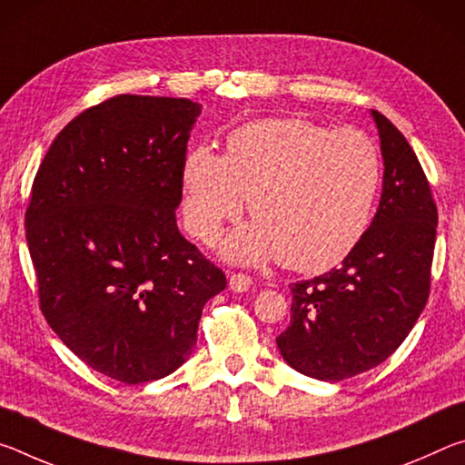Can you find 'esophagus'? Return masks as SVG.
<instances>
[{
  "label": "esophagus",
  "mask_w": 465,
  "mask_h": 465,
  "mask_svg": "<svg viewBox=\"0 0 465 465\" xmlns=\"http://www.w3.org/2000/svg\"><path fill=\"white\" fill-rule=\"evenodd\" d=\"M252 287V277L250 274H243V272H232L230 277V289L235 291V293H243V291H248Z\"/></svg>",
  "instance_id": "obj_1"
}]
</instances>
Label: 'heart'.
<instances>
[{"label":"heart","mask_w":465,"mask_h":465,"mask_svg":"<svg viewBox=\"0 0 465 465\" xmlns=\"http://www.w3.org/2000/svg\"><path fill=\"white\" fill-rule=\"evenodd\" d=\"M381 152L359 129L330 131L305 119H264L235 129L217 155L196 147L183 168V215L196 240H217L248 196L254 223L225 242L232 261L279 256L299 272L342 262L371 222Z\"/></svg>","instance_id":"heart-1"}]
</instances>
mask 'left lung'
<instances>
[{"label":"left lung","instance_id":"8db88e82","mask_svg":"<svg viewBox=\"0 0 465 465\" xmlns=\"http://www.w3.org/2000/svg\"><path fill=\"white\" fill-rule=\"evenodd\" d=\"M381 139L380 209L338 269L291 285V324L277 338L299 373L342 381L383 363L411 332L430 291L437 204L411 143L371 110Z\"/></svg>","mask_w":465,"mask_h":465}]
</instances>
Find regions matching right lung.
Masks as SVG:
<instances>
[{
  "instance_id": "add662e5",
  "label": "right lung",
  "mask_w": 465,
  "mask_h": 465,
  "mask_svg": "<svg viewBox=\"0 0 465 465\" xmlns=\"http://www.w3.org/2000/svg\"><path fill=\"white\" fill-rule=\"evenodd\" d=\"M199 114L186 98L119 94L77 114L35 176L25 225L41 312L116 381L176 371L204 303L227 285L176 225Z\"/></svg>"
}]
</instances>
